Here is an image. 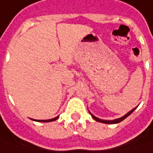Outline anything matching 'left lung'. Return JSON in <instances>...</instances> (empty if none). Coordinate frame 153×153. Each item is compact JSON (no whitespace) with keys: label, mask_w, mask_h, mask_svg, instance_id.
<instances>
[{"label":"left lung","mask_w":153,"mask_h":153,"mask_svg":"<svg viewBox=\"0 0 153 153\" xmlns=\"http://www.w3.org/2000/svg\"><path fill=\"white\" fill-rule=\"evenodd\" d=\"M134 109L135 108H134V109H132L130 112H129V113H127V114H125L124 115V117H122V118H120V119H114V120H103V119H98V118H97V117H95L94 115H92L91 113V115L92 116V118L96 121H97V122H100V123H104V124H118V123H119V122H121V121H123L124 119H126L129 115H130L131 113H133L134 111Z\"/></svg>","instance_id":"8db88e82"}]
</instances>
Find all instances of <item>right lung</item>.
<instances>
[{"label":"right lung","instance_id":"1","mask_svg":"<svg viewBox=\"0 0 153 153\" xmlns=\"http://www.w3.org/2000/svg\"><path fill=\"white\" fill-rule=\"evenodd\" d=\"M58 119V117H56L54 119H47V120H36V121H38V122H51V121H55L56 119Z\"/></svg>","mask_w":153,"mask_h":153}]
</instances>
